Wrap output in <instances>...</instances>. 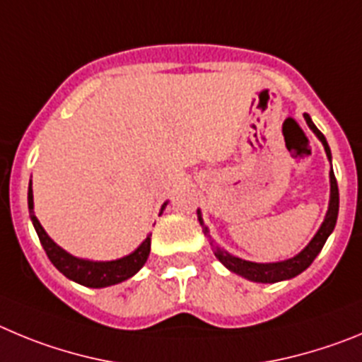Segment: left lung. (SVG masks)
Listing matches in <instances>:
<instances>
[{
	"mask_svg": "<svg viewBox=\"0 0 362 362\" xmlns=\"http://www.w3.org/2000/svg\"><path fill=\"white\" fill-rule=\"evenodd\" d=\"M303 117H305V120H307L308 128L314 132V135L317 136L319 141H321V144H323L325 153H327V157L332 165V151L327 139H325L323 133L315 128V124L312 122L308 113H303ZM337 213H339V189H337V180H335L334 169H330V200H328V211L327 214H325L323 223H321V227L317 229V233L314 234V238L308 242V245L305 247L301 252L296 254L294 258L283 259V262H272V263H256V262H249V259L238 258V256H234V254L227 252L226 249H221L220 245H216L213 238H211L209 229H207V226L204 223L202 211L200 209L197 211L198 221H200L202 229H204V234L207 236V240H209L214 256L220 259L221 265L227 267V269H229L230 272H234V274L242 276V278L249 279V281H254V283L285 281V279H292L298 274H301L303 270H307L308 267L312 265V262L315 259V256L321 252L325 242L328 240L332 230H334L335 221H337Z\"/></svg>",
	"mask_w": 362,
	"mask_h": 362,
	"instance_id": "1",
	"label": "left lung"
}]
</instances>
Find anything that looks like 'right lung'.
<instances>
[{
	"label": "right lung",
	"instance_id": "add662e5",
	"mask_svg": "<svg viewBox=\"0 0 362 362\" xmlns=\"http://www.w3.org/2000/svg\"><path fill=\"white\" fill-rule=\"evenodd\" d=\"M168 202H164L162 211L165 209ZM28 211H30L32 223L39 236V242L43 245L45 252H47L48 259L54 263V267L59 270L61 274L66 276L71 281L79 283V285L90 286V288H104V286H112L117 283H122L135 276L139 270L144 267L148 262L149 250H151V234L146 236L144 242L136 247L133 252L128 256H122L119 259H112V262H93V259L77 258L74 254L66 252L63 247L52 240L43 229V226L39 223L37 216L34 214V193H32V180L28 184Z\"/></svg>",
	"mask_w": 362,
	"mask_h": 362
}]
</instances>
